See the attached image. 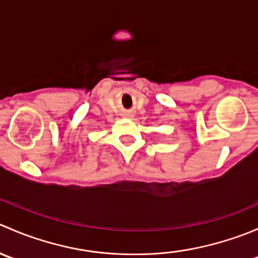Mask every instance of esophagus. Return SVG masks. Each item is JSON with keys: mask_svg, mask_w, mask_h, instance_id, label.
Returning <instances> with one entry per match:
<instances>
[{"mask_svg": "<svg viewBox=\"0 0 258 258\" xmlns=\"http://www.w3.org/2000/svg\"><path fill=\"white\" fill-rule=\"evenodd\" d=\"M126 116H127V117H131L132 114H131V113H126Z\"/></svg>", "mask_w": 258, "mask_h": 258, "instance_id": "1", "label": "esophagus"}]
</instances>
